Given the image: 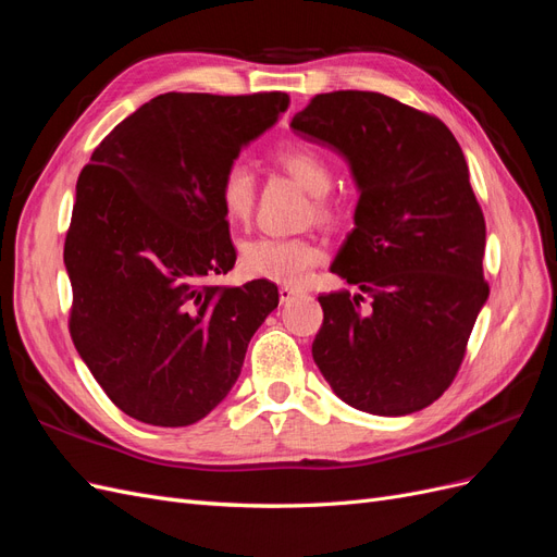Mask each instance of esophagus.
<instances>
[{
	"label": "esophagus",
	"instance_id": "34e87169",
	"mask_svg": "<svg viewBox=\"0 0 557 557\" xmlns=\"http://www.w3.org/2000/svg\"><path fill=\"white\" fill-rule=\"evenodd\" d=\"M299 295V290L297 288H293V285H281L278 288V297H281V301H290L293 297H297Z\"/></svg>",
	"mask_w": 557,
	"mask_h": 557
}]
</instances>
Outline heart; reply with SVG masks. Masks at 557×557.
<instances>
[{"instance_id":"heart-1","label":"heart","mask_w":557,"mask_h":557,"mask_svg":"<svg viewBox=\"0 0 557 557\" xmlns=\"http://www.w3.org/2000/svg\"><path fill=\"white\" fill-rule=\"evenodd\" d=\"M274 162L313 195V215L318 223H342V207L327 197L334 170L323 150L311 144H288L276 150ZM256 197L258 181L250 166L242 160L230 162L218 181V201L227 221L248 223L256 209ZM320 260H323V248L311 237H256L242 246V267L248 276L285 285H299Z\"/></svg>"}]
</instances>
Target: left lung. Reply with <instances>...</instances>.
<instances>
[{"label": "left lung", "instance_id": "left-lung-1", "mask_svg": "<svg viewBox=\"0 0 557 557\" xmlns=\"http://www.w3.org/2000/svg\"><path fill=\"white\" fill-rule=\"evenodd\" d=\"M293 129L348 160L356 227L332 272L356 285L320 295L313 360L350 407L407 416L458 376L485 305V221L460 144L440 117L381 92L315 95Z\"/></svg>", "mask_w": 557, "mask_h": 557}]
</instances>
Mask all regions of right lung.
<instances>
[{
    "label": "right lung",
    "mask_w": 557,
    "mask_h": 557,
    "mask_svg": "<svg viewBox=\"0 0 557 557\" xmlns=\"http://www.w3.org/2000/svg\"><path fill=\"white\" fill-rule=\"evenodd\" d=\"M288 102L285 92H166L115 125L83 166L64 239L70 334L134 420L185 428L213 411L278 307L272 281L221 288L207 278L237 262L218 181Z\"/></svg>",
    "instance_id": "right-lung-1"
}]
</instances>
